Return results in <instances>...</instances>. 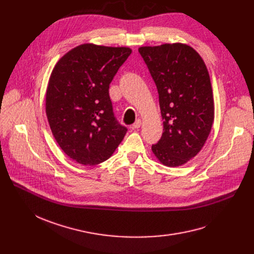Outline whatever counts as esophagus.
Listing matches in <instances>:
<instances>
[{"instance_id":"1","label":"esophagus","mask_w":254,"mask_h":254,"mask_svg":"<svg viewBox=\"0 0 254 254\" xmlns=\"http://www.w3.org/2000/svg\"><path fill=\"white\" fill-rule=\"evenodd\" d=\"M141 125H142V122H141V120L140 119H138L137 120V122L134 124V125H132V128H139L140 127H141Z\"/></svg>"}]
</instances>
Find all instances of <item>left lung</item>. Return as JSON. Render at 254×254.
Listing matches in <instances>:
<instances>
[{"label": "left lung", "mask_w": 254, "mask_h": 254, "mask_svg": "<svg viewBox=\"0 0 254 254\" xmlns=\"http://www.w3.org/2000/svg\"><path fill=\"white\" fill-rule=\"evenodd\" d=\"M139 52L156 85L164 120V132L152 152L165 166H182L202 149L214 120L207 66L186 44L145 46Z\"/></svg>", "instance_id": "left-lung-1"}]
</instances>
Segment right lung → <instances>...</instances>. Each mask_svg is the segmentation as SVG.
<instances>
[{
  "label": "right lung",
  "instance_id": "1",
  "mask_svg": "<svg viewBox=\"0 0 254 254\" xmlns=\"http://www.w3.org/2000/svg\"><path fill=\"white\" fill-rule=\"evenodd\" d=\"M127 47L82 44L53 69L46 91V115L53 136L73 161L95 166L108 159L127 128L113 112L109 85L129 57Z\"/></svg>",
  "mask_w": 254,
  "mask_h": 254
}]
</instances>
